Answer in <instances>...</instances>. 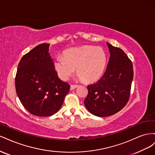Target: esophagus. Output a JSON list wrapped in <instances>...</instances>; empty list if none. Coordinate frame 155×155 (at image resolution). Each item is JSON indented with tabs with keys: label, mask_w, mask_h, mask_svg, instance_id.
<instances>
[{
	"label": "esophagus",
	"mask_w": 155,
	"mask_h": 155,
	"mask_svg": "<svg viewBox=\"0 0 155 155\" xmlns=\"http://www.w3.org/2000/svg\"><path fill=\"white\" fill-rule=\"evenodd\" d=\"M78 87V85H71V86H70V90L72 91V90H74V89L77 88Z\"/></svg>",
	"instance_id": "1"
}]
</instances>
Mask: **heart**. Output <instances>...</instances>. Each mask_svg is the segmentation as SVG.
I'll return each instance as SVG.
<instances>
[{"instance_id":"b5f03b06","label":"heart","mask_w":155,"mask_h":155,"mask_svg":"<svg viewBox=\"0 0 155 155\" xmlns=\"http://www.w3.org/2000/svg\"><path fill=\"white\" fill-rule=\"evenodd\" d=\"M106 57L104 51L92 46L72 48L64 51L63 58L54 60L55 70L63 80L67 79L77 69V75L83 82L96 81L104 72Z\"/></svg>"}]
</instances>
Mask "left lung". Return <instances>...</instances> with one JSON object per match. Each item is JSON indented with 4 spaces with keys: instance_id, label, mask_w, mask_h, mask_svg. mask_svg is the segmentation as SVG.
I'll return each mask as SVG.
<instances>
[{
    "instance_id": "left-lung-1",
    "label": "left lung",
    "mask_w": 155,
    "mask_h": 155,
    "mask_svg": "<svg viewBox=\"0 0 155 155\" xmlns=\"http://www.w3.org/2000/svg\"><path fill=\"white\" fill-rule=\"evenodd\" d=\"M110 58L104 76L89 85L84 104L91 114L106 117L113 115L127 104L133 79V66L120 48L107 43Z\"/></svg>"
}]
</instances>
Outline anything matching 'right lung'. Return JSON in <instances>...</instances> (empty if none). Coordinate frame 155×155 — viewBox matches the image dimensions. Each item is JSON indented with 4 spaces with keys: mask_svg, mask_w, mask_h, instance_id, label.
Instances as JSON below:
<instances>
[{
    "mask_svg": "<svg viewBox=\"0 0 155 155\" xmlns=\"http://www.w3.org/2000/svg\"><path fill=\"white\" fill-rule=\"evenodd\" d=\"M49 46L39 45L23 56L15 76L16 92L21 104L31 114L41 117L56 113L70 88L58 78Z\"/></svg>",
    "mask_w": 155,
    "mask_h": 155,
    "instance_id": "obj_1",
    "label": "right lung"
}]
</instances>
